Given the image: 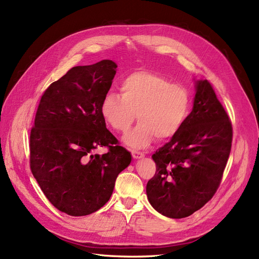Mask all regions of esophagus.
I'll list each match as a JSON object with an SVG mask.
<instances>
[{
  "label": "esophagus",
  "mask_w": 259,
  "mask_h": 259,
  "mask_svg": "<svg viewBox=\"0 0 259 259\" xmlns=\"http://www.w3.org/2000/svg\"><path fill=\"white\" fill-rule=\"evenodd\" d=\"M144 156H145L144 153L137 152V151H133V152H132V157L135 158V159H141V158H143Z\"/></svg>",
  "instance_id": "1"
}]
</instances>
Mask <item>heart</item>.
<instances>
[{
    "instance_id": "obj_1",
    "label": "heart",
    "mask_w": 259,
    "mask_h": 259,
    "mask_svg": "<svg viewBox=\"0 0 259 259\" xmlns=\"http://www.w3.org/2000/svg\"><path fill=\"white\" fill-rule=\"evenodd\" d=\"M121 97L107 93L102 100L101 115L107 124L120 133L132 127L138 114L140 123L124 137V143L144 148L155 140L177 136L189 115L188 91L160 75L138 71L124 77L120 84Z\"/></svg>"
}]
</instances>
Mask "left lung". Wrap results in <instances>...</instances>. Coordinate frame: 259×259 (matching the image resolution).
Returning <instances> with one entry per match:
<instances>
[{"mask_svg": "<svg viewBox=\"0 0 259 259\" xmlns=\"http://www.w3.org/2000/svg\"><path fill=\"white\" fill-rule=\"evenodd\" d=\"M193 111L177 136L152 156L149 203L170 219L187 218L218 190L231 149L232 127L210 82L195 79Z\"/></svg>", "mask_w": 259, "mask_h": 259, "instance_id": "8db88e82", "label": "left lung"}]
</instances>
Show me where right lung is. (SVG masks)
I'll list each match as a JSON object with an SVG mask.
<instances>
[{
  "mask_svg": "<svg viewBox=\"0 0 259 259\" xmlns=\"http://www.w3.org/2000/svg\"><path fill=\"white\" fill-rule=\"evenodd\" d=\"M116 68L112 60L74 66L45 90L37 107L30 135L31 171L49 202L71 216L101 208L131 162L100 111ZM103 146L106 154H93Z\"/></svg>",
  "mask_w": 259,
  "mask_h": 259,
  "instance_id": "add662e5",
  "label": "right lung"
}]
</instances>
